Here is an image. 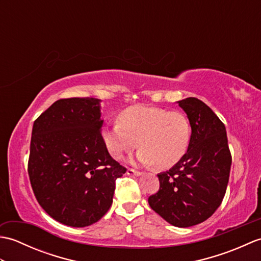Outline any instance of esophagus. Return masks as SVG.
I'll list each match as a JSON object with an SVG mask.
<instances>
[{"mask_svg": "<svg viewBox=\"0 0 261 261\" xmlns=\"http://www.w3.org/2000/svg\"><path fill=\"white\" fill-rule=\"evenodd\" d=\"M126 174L129 175V176H141L142 175L141 171H137L135 169H127L126 170Z\"/></svg>", "mask_w": 261, "mask_h": 261, "instance_id": "esophagus-1", "label": "esophagus"}]
</instances>
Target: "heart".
I'll list each match as a JSON object with an SVG mask.
<instances>
[{
	"mask_svg": "<svg viewBox=\"0 0 261 261\" xmlns=\"http://www.w3.org/2000/svg\"><path fill=\"white\" fill-rule=\"evenodd\" d=\"M102 139L114 159H121L139 146L135 157L138 164L169 169L190 148L192 124L179 111L134 105L122 111L119 123L103 127Z\"/></svg>",
	"mask_w": 261,
	"mask_h": 261,
	"instance_id": "1",
	"label": "heart"
}]
</instances>
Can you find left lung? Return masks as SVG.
Listing matches in <instances>:
<instances>
[{"instance_id":"8db88e82","label":"left lung","mask_w":261,"mask_h":261,"mask_svg":"<svg viewBox=\"0 0 261 261\" xmlns=\"http://www.w3.org/2000/svg\"><path fill=\"white\" fill-rule=\"evenodd\" d=\"M177 103L191 121V145L179 163L157 175L159 191L148 202L171 225L188 228L207 220L222 203L232 158L225 126L213 111L196 97Z\"/></svg>"}]
</instances>
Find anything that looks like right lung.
I'll list each match as a JSON object with an SVG mask.
<instances>
[{"label":"right lung","instance_id":"right-lung-1","mask_svg":"<svg viewBox=\"0 0 261 261\" xmlns=\"http://www.w3.org/2000/svg\"><path fill=\"white\" fill-rule=\"evenodd\" d=\"M101 99L63 98L35 121L28 164L40 206L58 222L84 228L103 218L115 180L126 169L110 156L101 127Z\"/></svg>","mask_w":261,"mask_h":261}]
</instances>
